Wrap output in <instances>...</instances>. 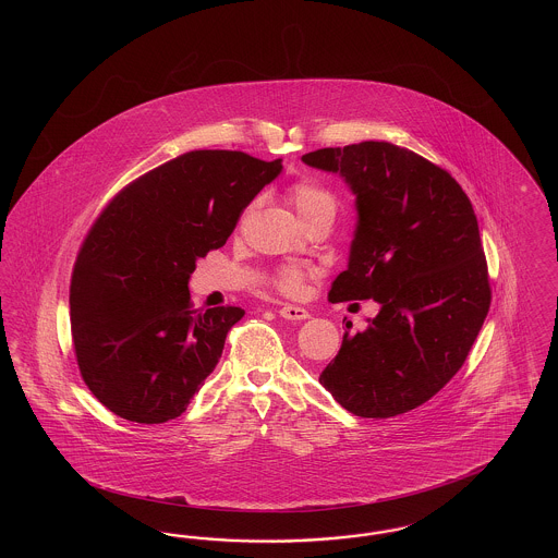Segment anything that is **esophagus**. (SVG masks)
Returning <instances> with one entry per match:
<instances>
[{"mask_svg": "<svg viewBox=\"0 0 558 558\" xmlns=\"http://www.w3.org/2000/svg\"><path fill=\"white\" fill-rule=\"evenodd\" d=\"M278 314L284 319H294V322L310 318V312L305 307H299V305H284V307H280Z\"/></svg>", "mask_w": 558, "mask_h": 558, "instance_id": "esophagus-1", "label": "esophagus"}]
</instances>
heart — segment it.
Instances as JSON below:
<instances>
[{
	"mask_svg": "<svg viewBox=\"0 0 558 558\" xmlns=\"http://www.w3.org/2000/svg\"><path fill=\"white\" fill-rule=\"evenodd\" d=\"M289 201H291L296 215L301 217V221H305L318 213L337 211L335 196L326 187L319 186L312 180L296 182L289 190ZM312 276H316V269H312V267L287 266L276 274V284L280 291L287 292V294H299L305 287V280Z\"/></svg>",
	"mask_w": 558,
	"mask_h": 558,
	"instance_id": "heart-1",
	"label": "heart"
}]
</instances>
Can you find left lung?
Segmentation results:
<instances>
[{
	"label": "left lung",
	"mask_w": 558,
	"mask_h": 558,
	"mask_svg": "<svg viewBox=\"0 0 558 558\" xmlns=\"http://www.w3.org/2000/svg\"><path fill=\"white\" fill-rule=\"evenodd\" d=\"M301 160L355 196L349 262L332 303L374 299L368 328L343 335L319 383L362 418L410 412L462 368L489 312L473 205L450 173L389 142L322 148Z\"/></svg>",
	"instance_id": "left-lung-1"
}]
</instances>
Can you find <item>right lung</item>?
<instances>
[{
	"label": "right lung",
	"mask_w": 558,
	"mask_h": 558,
	"mask_svg": "<svg viewBox=\"0 0 558 558\" xmlns=\"http://www.w3.org/2000/svg\"><path fill=\"white\" fill-rule=\"evenodd\" d=\"M280 171V159L192 150L123 187L96 219L69 303L81 376L110 412L140 425L186 412L244 316L192 310L190 276Z\"/></svg>",
	"instance_id": "obj_1"
}]
</instances>
